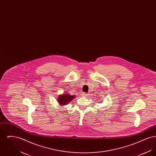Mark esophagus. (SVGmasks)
I'll return each instance as SVG.
<instances>
[{"mask_svg":"<svg viewBox=\"0 0 156 156\" xmlns=\"http://www.w3.org/2000/svg\"><path fill=\"white\" fill-rule=\"evenodd\" d=\"M82 96H83V97H87L88 96V94H87V93H82Z\"/></svg>","mask_w":156,"mask_h":156,"instance_id":"esophagus-1","label":"esophagus"}]
</instances>
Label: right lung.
I'll return each mask as SVG.
<instances>
[{
	"instance_id": "obj_1",
	"label": "right lung",
	"mask_w": 156,
	"mask_h": 156,
	"mask_svg": "<svg viewBox=\"0 0 156 156\" xmlns=\"http://www.w3.org/2000/svg\"><path fill=\"white\" fill-rule=\"evenodd\" d=\"M75 98V95H71L68 93H64L63 94L59 95L57 99L59 106H64L69 104L73 99Z\"/></svg>"
}]
</instances>
